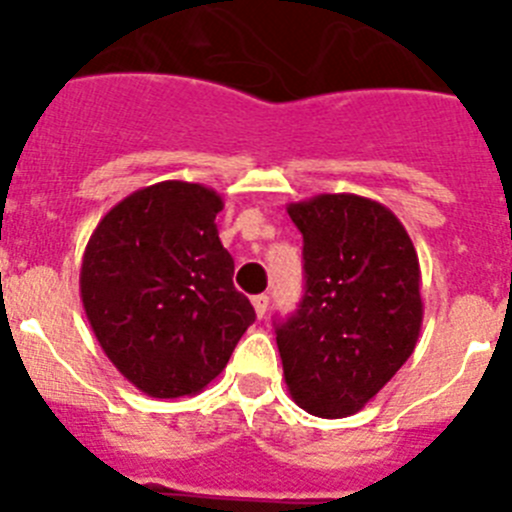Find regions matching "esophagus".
<instances>
[{
    "label": "esophagus",
    "mask_w": 512,
    "mask_h": 512,
    "mask_svg": "<svg viewBox=\"0 0 512 512\" xmlns=\"http://www.w3.org/2000/svg\"><path fill=\"white\" fill-rule=\"evenodd\" d=\"M253 310H256V315H259V318H264L266 310H269V297L266 295L253 297Z\"/></svg>",
    "instance_id": "obj_1"
}]
</instances>
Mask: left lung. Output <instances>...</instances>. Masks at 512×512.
<instances>
[{
    "mask_svg": "<svg viewBox=\"0 0 512 512\" xmlns=\"http://www.w3.org/2000/svg\"><path fill=\"white\" fill-rule=\"evenodd\" d=\"M302 233L305 297L277 325L284 382L318 418L364 408L410 359L423 325L418 253L390 207L318 194L287 207Z\"/></svg>",
    "mask_w": 512,
    "mask_h": 512,
    "instance_id": "1",
    "label": "left lung"
}]
</instances>
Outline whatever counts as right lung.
<instances>
[{
  "instance_id": "obj_1",
  "label": "right lung",
  "mask_w": 512,
  "mask_h": 512,
  "mask_svg": "<svg viewBox=\"0 0 512 512\" xmlns=\"http://www.w3.org/2000/svg\"><path fill=\"white\" fill-rule=\"evenodd\" d=\"M220 210L223 197L210 187L151 184L99 220L81 259V302L99 346L158 400L205 390L256 320L233 287Z\"/></svg>"
}]
</instances>
